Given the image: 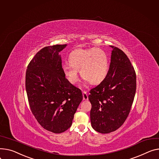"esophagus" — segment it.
Instances as JSON below:
<instances>
[{
	"label": "esophagus",
	"mask_w": 159,
	"mask_h": 159,
	"mask_svg": "<svg viewBox=\"0 0 159 159\" xmlns=\"http://www.w3.org/2000/svg\"><path fill=\"white\" fill-rule=\"evenodd\" d=\"M83 94V100H88V95L86 91H83L82 92Z\"/></svg>",
	"instance_id": "34e87169"
}]
</instances>
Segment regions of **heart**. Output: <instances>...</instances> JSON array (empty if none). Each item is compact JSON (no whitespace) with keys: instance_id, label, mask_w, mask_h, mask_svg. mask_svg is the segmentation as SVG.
Listing matches in <instances>:
<instances>
[{"instance_id":"heart-1","label":"heart","mask_w":159,"mask_h":159,"mask_svg":"<svg viewBox=\"0 0 159 159\" xmlns=\"http://www.w3.org/2000/svg\"><path fill=\"white\" fill-rule=\"evenodd\" d=\"M68 62L70 65L62 66V71L71 84L79 79L78 70L86 81L97 85L106 78L109 70V57L100 48L74 50L69 55Z\"/></svg>"}]
</instances>
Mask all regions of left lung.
<instances>
[{"instance_id":"obj_1","label":"left lung","mask_w":159,"mask_h":159,"mask_svg":"<svg viewBox=\"0 0 159 159\" xmlns=\"http://www.w3.org/2000/svg\"><path fill=\"white\" fill-rule=\"evenodd\" d=\"M112 48L107 75L90 90V118L94 130L108 134L118 129L128 117L136 91L134 67L120 48Z\"/></svg>"}]
</instances>
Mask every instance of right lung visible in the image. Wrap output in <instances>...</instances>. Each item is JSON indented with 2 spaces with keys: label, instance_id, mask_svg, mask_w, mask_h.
I'll return each mask as SVG.
<instances>
[{
  "label": "right lung",
  "instance_id": "1",
  "mask_svg": "<svg viewBox=\"0 0 159 159\" xmlns=\"http://www.w3.org/2000/svg\"><path fill=\"white\" fill-rule=\"evenodd\" d=\"M67 46L56 45L40 50L27 66L25 88L32 113L43 129L55 134L68 130L82 100L80 89L62 71L59 53Z\"/></svg>",
  "mask_w": 159,
  "mask_h": 159
}]
</instances>
